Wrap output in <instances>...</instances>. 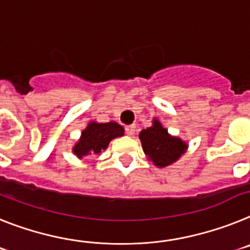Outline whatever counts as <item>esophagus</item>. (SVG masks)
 Wrapping results in <instances>:
<instances>
[{
	"label": "esophagus",
	"mask_w": 250,
	"mask_h": 250,
	"mask_svg": "<svg viewBox=\"0 0 250 250\" xmlns=\"http://www.w3.org/2000/svg\"><path fill=\"white\" fill-rule=\"evenodd\" d=\"M125 132H127L128 136H133V134L136 133V125H127V127H125Z\"/></svg>",
	"instance_id": "esophagus-1"
}]
</instances>
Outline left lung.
Segmentation results:
<instances>
[{
    "instance_id": "1",
    "label": "left lung",
    "mask_w": 250,
    "mask_h": 250,
    "mask_svg": "<svg viewBox=\"0 0 250 250\" xmlns=\"http://www.w3.org/2000/svg\"><path fill=\"white\" fill-rule=\"evenodd\" d=\"M138 137L148 161L160 168L179 161L188 148L185 141L168 133L157 118H153L151 127L142 129Z\"/></svg>"
}]
</instances>
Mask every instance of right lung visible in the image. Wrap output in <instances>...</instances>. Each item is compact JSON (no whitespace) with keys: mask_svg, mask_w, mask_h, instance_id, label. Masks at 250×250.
I'll list each match as a JSON object with an SVG mask.
<instances>
[{"mask_svg":"<svg viewBox=\"0 0 250 250\" xmlns=\"http://www.w3.org/2000/svg\"><path fill=\"white\" fill-rule=\"evenodd\" d=\"M125 136V128L117 122L99 123L92 121L84 128L79 140L73 146V153L79 160L85 156L99 155L105 151L110 141Z\"/></svg>","mask_w":250,"mask_h":250,"instance_id":"obj_1","label":"right lung"}]
</instances>
